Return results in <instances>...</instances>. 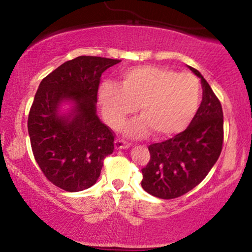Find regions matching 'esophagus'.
Instances as JSON below:
<instances>
[{"label":"esophagus","mask_w":252,"mask_h":252,"mask_svg":"<svg viewBox=\"0 0 252 252\" xmlns=\"http://www.w3.org/2000/svg\"><path fill=\"white\" fill-rule=\"evenodd\" d=\"M115 146H116V149H126V148L130 147V143L126 142V141H124L122 139H117L115 141Z\"/></svg>","instance_id":"34e87169"}]
</instances>
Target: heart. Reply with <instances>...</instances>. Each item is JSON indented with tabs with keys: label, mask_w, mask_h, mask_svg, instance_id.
<instances>
[{
	"label": "heart",
	"mask_w": 252,
	"mask_h": 252,
	"mask_svg": "<svg viewBox=\"0 0 252 252\" xmlns=\"http://www.w3.org/2000/svg\"><path fill=\"white\" fill-rule=\"evenodd\" d=\"M98 102L105 122L119 128L139 105L142 118L125 126L129 135L142 136L148 128L157 137L184 132L202 102V86L191 73L143 65L123 73L122 85L105 81L99 86Z\"/></svg>",
	"instance_id": "heart-1"
}]
</instances>
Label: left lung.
<instances>
[{
  "label": "left lung",
  "instance_id": "8db88e82",
  "mask_svg": "<svg viewBox=\"0 0 252 252\" xmlns=\"http://www.w3.org/2000/svg\"><path fill=\"white\" fill-rule=\"evenodd\" d=\"M203 99L195 118L184 132L148 147L150 159L142 170L141 186L150 195L172 199L201 184L221 154L223 113L219 98L202 74Z\"/></svg>",
  "mask_w": 252,
  "mask_h": 252
}]
</instances>
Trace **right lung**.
<instances>
[{
  "mask_svg": "<svg viewBox=\"0 0 252 252\" xmlns=\"http://www.w3.org/2000/svg\"><path fill=\"white\" fill-rule=\"evenodd\" d=\"M120 61L79 56L42 79L27 120L31 147L48 180L66 191H80L97 180L103 160L115 149V133L96 115L102 73ZM71 99L68 117L57 109Z\"/></svg>",
  "mask_w": 252,
  "mask_h": 252,
  "instance_id": "right-lung-1",
  "label": "right lung"
}]
</instances>
